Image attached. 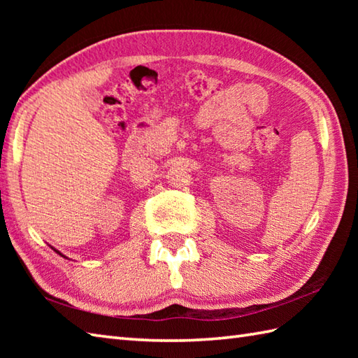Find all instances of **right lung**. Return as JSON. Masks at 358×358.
Returning <instances> with one entry per match:
<instances>
[{"label":"right lung","instance_id":"1","mask_svg":"<svg viewBox=\"0 0 358 358\" xmlns=\"http://www.w3.org/2000/svg\"><path fill=\"white\" fill-rule=\"evenodd\" d=\"M55 250H57V249H55ZM57 252H58V250H57ZM58 254H59V255H62V257H64V255H63L62 252H58ZM64 258H66V257H64Z\"/></svg>","mask_w":358,"mask_h":358}]
</instances>
